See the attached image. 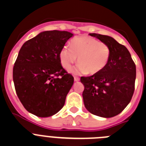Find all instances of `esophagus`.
I'll list each match as a JSON object with an SVG mask.
<instances>
[{
	"label": "esophagus",
	"mask_w": 146,
	"mask_h": 146,
	"mask_svg": "<svg viewBox=\"0 0 146 146\" xmlns=\"http://www.w3.org/2000/svg\"><path fill=\"white\" fill-rule=\"evenodd\" d=\"M74 81H75V82H77V81H79V80H80V77H77V76H74Z\"/></svg>",
	"instance_id": "obj_1"
}]
</instances>
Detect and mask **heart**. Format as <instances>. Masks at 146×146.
Here are the masks:
<instances>
[{"label":"heart","instance_id":"b5f03b06","mask_svg":"<svg viewBox=\"0 0 146 146\" xmlns=\"http://www.w3.org/2000/svg\"><path fill=\"white\" fill-rule=\"evenodd\" d=\"M70 47L65 45L60 50L59 59L64 69L69 70L78 61L76 72L96 74L101 72L109 61L110 48L106 43L88 35L74 37Z\"/></svg>","mask_w":146,"mask_h":146}]
</instances>
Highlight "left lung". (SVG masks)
Returning a JSON list of instances; mask_svg holds the SVG:
<instances>
[{"label":"left lung","instance_id":"obj_1","mask_svg":"<svg viewBox=\"0 0 146 146\" xmlns=\"http://www.w3.org/2000/svg\"><path fill=\"white\" fill-rule=\"evenodd\" d=\"M109 45L110 56L106 66L90 77H81L85 86V106L93 114L106 118L117 116L130 102L135 90V64L129 50L113 37L90 33Z\"/></svg>","mask_w":146,"mask_h":146}]
</instances>
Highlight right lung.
<instances>
[{
	"instance_id": "add662e5",
	"label": "right lung",
	"mask_w": 146,
	"mask_h": 146,
	"mask_svg": "<svg viewBox=\"0 0 146 146\" xmlns=\"http://www.w3.org/2000/svg\"><path fill=\"white\" fill-rule=\"evenodd\" d=\"M66 31H45L24 43L13 69L19 99L39 117L53 116L65 104L74 77L62 67L59 51L72 37Z\"/></svg>"
}]
</instances>
